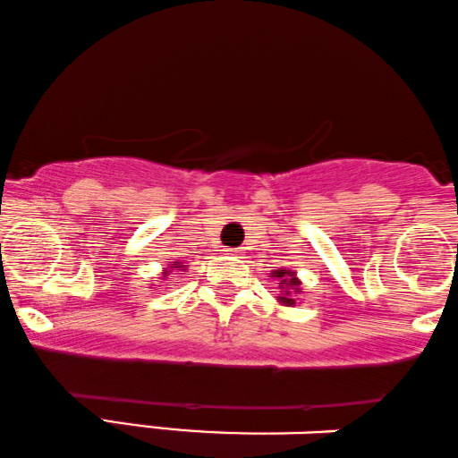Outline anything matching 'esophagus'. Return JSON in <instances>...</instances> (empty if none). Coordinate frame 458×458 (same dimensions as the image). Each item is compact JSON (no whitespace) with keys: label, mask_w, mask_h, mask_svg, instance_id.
Segmentation results:
<instances>
[{"label":"esophagus","mask_w":458,"mask_h":458,"mask_svg":"<svg viewBox=\"0 0 458 458\" xmlns=\"http://www.w3.org/2000/svg\"><path fill=\"white\" fill-rule=\"evenodd\" d=\"M225 252H227V255H231V257H240L244 250H242V249H227Z\"/></svg>","instance_id":"obj_1"}]
</instances>
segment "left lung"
Returning a JSON list of instances; mask_svg holds the SVG:
<instances>
[{
    "label": "left lung",
    "instance_id": "left-lung-1",
    "mask_svg": "<svg viewBox=\"0 0 458 458\" xmlns=\"http://www.w3.org/2000/svg\"><path fill=\"white\" fill-rule=\"evenodd\" d=\"M274 276L278 278V284H281V289H284V287H289V289H298V284H300V281L298 278H295V274H292L289 270H276L274 272ZM284 292V295H278V300H281L283 304H295V300L292 298V292Z\"/></svg>",
    "mask_w": 458,
    "mask_h": 458
}]
</instances>
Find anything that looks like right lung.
<instances>
[{
  "instance_id": "add662e5",
  "label": "right lung",
  "mask_w": 458,
  "mask_h": 458,
  "mask_svg": "<svg viewBox=\"0 0 458 458\" xmlns=\"http://www.w3.org/2000/svg\"><path fill=\"white\" fill-rule=\"evenodd\" d=\"M175 266H177V261H175ZM165 276H166V274H165Z\"/></svg>"
}]
</instances>
